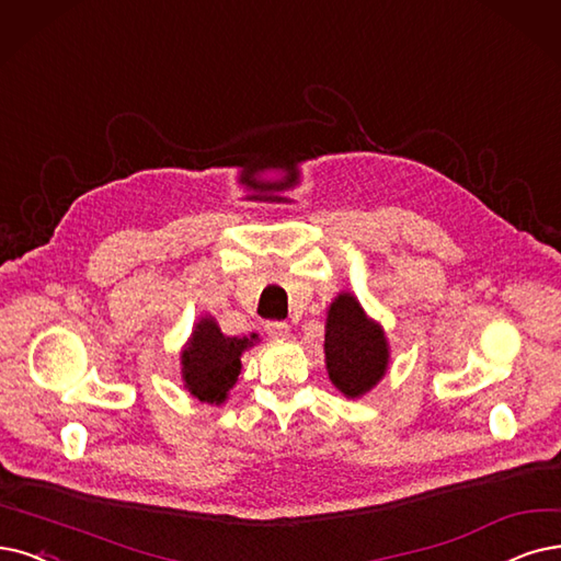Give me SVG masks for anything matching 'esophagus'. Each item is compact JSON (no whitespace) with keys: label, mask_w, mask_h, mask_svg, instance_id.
I'll list each match as a JSON object with an SVG mask.
<instances>
[{"label":"esophagus","mask_w":561,"mask_h":561,"mask_svg":"<svg viewBox=\"0 0 561 561\" xmlns=\"http://www.w3.org/2000/svg\"><path fill=\"white\" fill-rule=\"evenodd\" d=\"M265 333H267V337H273V340H286L291 330H288V325L284 321H267Z\"/></svg>","instance_id":"1"}]
</instances>
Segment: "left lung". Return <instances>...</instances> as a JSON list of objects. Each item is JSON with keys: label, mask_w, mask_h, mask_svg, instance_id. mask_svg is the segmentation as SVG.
Here are the masks:
<instances>
[{"label": "left lung", "mask_w": 561, "mask_h": 561, "mask_svg": "<svg viewBox=\"0 0 561 561\" xmlns=\"http://www.w3.org/2000/svg\"><path fill=\"white\" fill-rule=\"evenodd\" d=\"M323 346L330 381L346 398L363 396L386 375V337L381 328L365 317L354 296L342 294L330 305Z\"/></svg>", "instance_id": "8db88e82"}]
</instances>
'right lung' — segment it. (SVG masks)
Wrapping results in <instances>:
<instances>
[{"label": "right lung", "instance_id": "obj_1", "mask_svg": "<svg viewBox=\"0 0 561 561\" xmlns=\"http://www.w3.org/2000/svg\"><path fill=\"white\" fill-rule=\"evenodd\" d=\"M254 340L256 335L226 337L213 319H203L182 354V379L192 396L210 404L224 402L238 381L242 351Z\"/></svg>", "mask_w": 561, "mask_h": 561}]
</instances>
